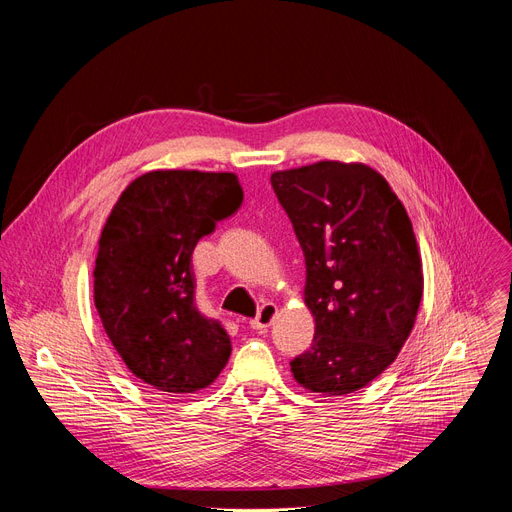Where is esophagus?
Segmentation results:
<instances>
[{"label": "esophagus", "mask_w": 512, "mask_h": 512, "mask_svg": "<svg viewBox=\"0 0 512 512\" xmlns=\"http://www.w3.org/2000/svg\"><path fill=\"white\" fill-rule=\"evenodd\" d=\"M278 315V307L274 303H263L261 309L257 311V317L251 319V328L253 330H265L272 326V321L276 319Z\"/></svg>", "instance_id": "obj_1"}]
</instances>
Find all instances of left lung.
I'll return each instance as SVG.
<instances>
[{
    "mask_svg": "<svg viewBox=\"0 0 512 512\" xmlns=\"http://www.w3.org/2000/svg\"><path fill=\"white\" fill-rule=\"evenodd\" d=\"M305 255L309 351L290 361L305 390L342 396L384 373L417 319L423 272L413 224L365 164L317 161L272 174Z\"/></svg>",
    "mask_w": 512,
    "mask_h": 512,
    "instance_id": "obj_1",
    "label": "left lung"
}]
</instances>
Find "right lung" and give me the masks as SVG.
<instances>
[{"label":"right lung","mask_w":512,"mask_h":512,"mask_svg":"<svg viewBox=\"0 0 512 512\" xmlns=\"http://www.w3.org/2000/svg\"><path fill=\"white\" fill-rule=\"evenodd\" d=\"M240 203L232 172L153 170L124 188L101 230L97 313L130 373L155 390H203L230 359L220 321L195 307L191 257Z\"/></svg>","instance_id":"obj_1"}]
</instances>
